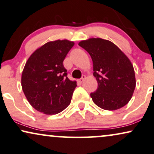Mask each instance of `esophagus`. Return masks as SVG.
Segmentation results:
<instances>
[{
  "mask_svg": "<svg viewBox=\"0 0 154 154\" xmlns=\"http://www.w3.org/2000/svg\"><path fill=\"white\" fill-rule=\"evenodd\" d=\"M85 77H86V76L85 75H82V78L79 79V82H83V81L85 80Z\"/></svg>",
  "mask_w": 154,
  "mask_h": 154,
  "instance_id": "1",
  "label": "esophagus"
}]
</instances>
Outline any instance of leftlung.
Instances as JSON below:
<instances>
[{"label": "left lung", "mask_w": 154, "mask_h": 154, "mask_svg": "<svg viewBox=\"0 0 154 154\" xmlns=\"http://www.w3.org/2000/svg\"><path fill=\"white\" fill-rule=\"evenodd\" d=\"M93 61L94 76L98 82L96 91L90 96L102 109L115 110L130 101L136 87L134 67L116 45L108 40L91 38L82 41Z\"/></svg>", "instance_id": "8db88e82"}]
</instances>
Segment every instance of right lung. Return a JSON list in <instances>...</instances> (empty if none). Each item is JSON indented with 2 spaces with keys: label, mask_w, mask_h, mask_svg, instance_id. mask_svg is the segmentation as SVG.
Instances as JSON below:
<instances>
[{
  "label": "right lung",
  "mask_w": 154,
  "mask_h": 154,
  "mask_svg": "<svg viewBox=\"0 0 154 154\" xmlns=\"http://www.w3.org/2000/svg\"><path fill=\"white\" fill-rule=\"evenodd\" d=\"M75 44L68 40L46 43L34 51L26 61L21 84L29 103L46 115H55L69 105L77 87L67 77L63 60Z\"/></svg>",
  "instance_id": "1"
}]
</instances>
